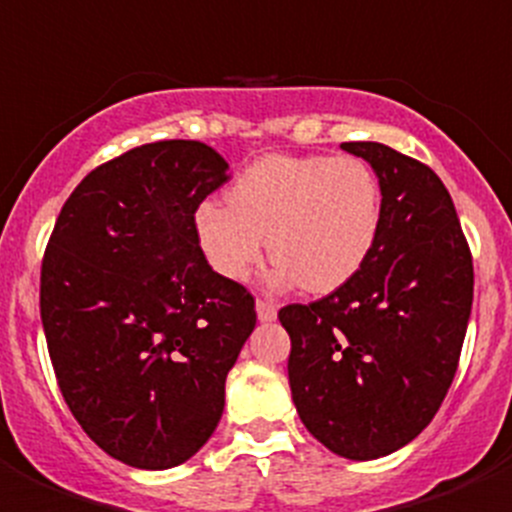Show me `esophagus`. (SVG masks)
<instances>
[{
    "label": "esophagus",
    "mask_w": 512,
    "mask_h": 512,
    "mask_svg": "<svg viewBox=\"0 0 512 512\" xmlns=\"http://www.w3.org/2000/svg\"><path fill=\"white\" fill-rule=\"evenodd\" d=\"M256 315H259L261 323H271L277 318V305L271 300H256Z\"/></svg>",
    "instance_id": "obj_1"
}]
</instances>
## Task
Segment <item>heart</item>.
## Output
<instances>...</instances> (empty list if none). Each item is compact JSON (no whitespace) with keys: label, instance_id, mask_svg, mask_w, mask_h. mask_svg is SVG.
<instances>
[{"label":"heart","instance_id":"heart-1","mask_svg":"<svg viewBox=\"0 0 512 512\" xmlns=\"http://www.w3.org/2000/svg\"><path fill=\"white\" fill-rule=\"evenodd\" d=\"M384 197L361 158L264 156L228 189V205L202 202L194 235L207 264L246 282L269 241L277 287L328 295L364 269L382 233Z\"/></svg>","mask_w":512,"mask_h":512}]
</instances>
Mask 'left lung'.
Segmentation results:
<instances>
[{
    "instance_id": "8db88e82",
    "label": "left lung",
    "mask_w": 512,
    "mask_h": 512,
    "mask_svg": "<svg viewBox=\"0 0 512 512\" xmlns=\"http://www.w3.org/2000/svg\"><path fill=\"white\" fill-rule=\"evenodd\" d=\"M382 184V233L364 269L310 305L279 310L289 387L307 431L343 459L413 441L441 408L467 336L474 269L449 189L384 143H341Z\"/></svg>"
}]
</instances>
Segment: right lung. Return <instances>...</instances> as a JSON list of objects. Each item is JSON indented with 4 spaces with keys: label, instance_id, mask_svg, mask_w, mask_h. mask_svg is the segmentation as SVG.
I'll return each mask as SVG.
<instances>
[{
    "label": "right lung",
    "instance_id": "obj_1",
    "mask_svg": "<svg viewBox=\"0 0 512 512\" xmlns=\"http://www.w3.org/2000/svg\"><path fill=\"white\" fill-rule=\"evenodd\" d=\"M200 140H158L71 192L40 269V318L61 395L104 454L179 467L225 408L256 325L253 297L207 264L194 210L228 182Z\"/></svg>",
    "mask_w": 512,
    "mask_h": 512
}]
</instances>
